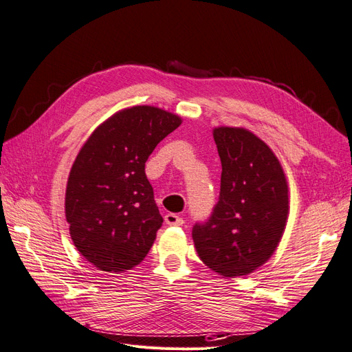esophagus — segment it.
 <instances>
[{
    "instance_id": "34e87169",
    "label": "esophagus",
    "mask_w": 352,
    "mask_h": 352,
    "mask_svg": "<svg viewBox=\"0 0 352 352\" xmlns=\"http://www.w3.org/2000/svg\"><path fill=\"white\" fill-rule=\"evenodd\" d=\"M164 221L167 226H182L184 224V218H181L176 213H167L164 217Z\"/></svg>"
}]
</instances>
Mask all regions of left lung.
<instances>
[{
	"label": "left lung",
	"instance_id": "1",
	"mask_svg": "<svg viewBox=\"0 0 352 352\" xmlns=\"http://www.w3.org/2000/svg\"><path fill=\"white\" fill-rule=\"evenodd\" d=\"M221 158V191L210 218L192 227L197 254L221 276L250 275L267 261L287 226L284 170L273 151L245 128L213 130Z\"/></svg>",
	"mask_w": 352,
	"mask_h": 352
}]
</instances>
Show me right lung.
<instances>
[{"label":"right lung","mask_w":352,"mask_h":352,"mask_svg":"<svg viewBox=\"0 0 352 352\" xmlns=\"http://www.w3.org/2000/svg\"><path fill=\"white\" fill-rule=\"evenodd\" d=\"M182 119L153 106L119 110L77 153L65 191V218L83 258L121 273L140 264L162 224L144 162Z\"/></svg>","instance_id":"add662e5"}]
</instances>
